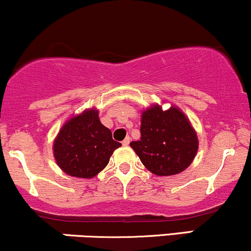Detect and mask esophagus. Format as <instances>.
<instances>
[{
	"mask_svg": "<svg viewBox=\"0 0 251 251\" xmlns=\"http://www.w3.org/2000/svg\"><path fill=\"white\" fill-rule=\"evenodd\" d=\"M129 142H130V137L128 136V137H126L125 140H123V141H122V145H123V146H128Z\"/></svg>",
	"mask_w": 251,
	"mask_h": 251,
	"instance_id": "34e87169",
	"label": "esophagus"
}]
</instances>
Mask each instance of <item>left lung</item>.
Instances as JSON below:
<instances>
[{
  "instance_id": "8db88e82",
  "label": "left lung",
  "mask_w": 251,
  "mask_h": 251,
  "mask_svg": "<svg viewBox=\"0 0 251 251\" xmlns=\"http://www.w3.org/2000/svg\"><path fill=\"white\" fill-rule=\"evenodd\" d=\"M141 139L130 142L140 160L157 176L180 174L193 163L199 139L189 118L176 105L152 104L141 112Z\"/></svg>"
}]
</instances>
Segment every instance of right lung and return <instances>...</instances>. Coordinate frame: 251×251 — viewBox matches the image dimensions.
I'll list each match as a JSON object with an SVG mask.
<instances>
[{
  "label": "right lung",
  "mask_w": 251,
  "mask_h": 251,
  "mask_svg": "<svg viewBox=\"0 0 251 251\" xmlns=\"http://www.w3.org/2000/svg\"><path fill=\"white\" fill-rule=\"evenodd\" d=\"M120 142L101 125L96 107L73 115L53 140V157L64 174L77 178H93L109 164Z\"/></svg>",
  "instance_id": "1"
}]
</instances>
